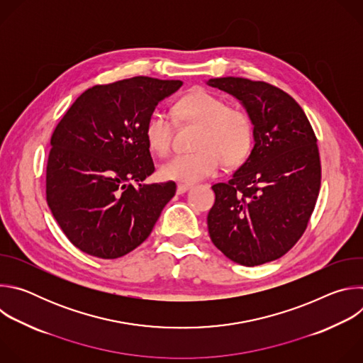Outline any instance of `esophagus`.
<instances>
[{
	"instance_id": "esophagus-1",
	"label": "esophagus",
	"mask_w": 363,
	"mask_h": 363,
	"mask_svg": "<svg viewBox=\"0 0 363 363\" xmlns=\"http://www.w3.org/2000/svg\"><path fill=\"white\" fill-rule=\"evenodd\" d=\"M191 188H192V185H188V184H178L177 192H178V194H185V192L189 191Z\"/></svg>"
}]
</instances>
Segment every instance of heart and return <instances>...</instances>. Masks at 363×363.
I'll return each instance as SVG.
<instances>
[{
	"label": "heart",
	"instance_id": "1",
	"mask_svg": "<svg viewBox=\"0 0 363 363\" xmlns=\"http://www.w3.org/2000/svg\"><path fill=\"white\" fill-rule=\"evenodd\" d=\"M174 113L178 122L199 125L195 140L196 150L177 155L162 164L160 172L167 181L194 184L216 175L223 162L228 167L241 164L251 152L254 123L247 111L227 106L223 97L195 87L182 96ZM145 138L149 147L164 157L171 149L172 122L161 112H153L145 123Z\"/></svg>",
	"mask_w": 363,
	"mask_h": 363
}]
</instances>
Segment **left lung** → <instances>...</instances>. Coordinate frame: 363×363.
Here are the masks:
<instances>
[{
	"mask_svg": "<svg viewBox=\"0 0 363 363\" xmlns=\"http://www.w3.org/2000/svg\"><path fill=\"white\" fill-rule=\"evenodd\" d=\"M233 94L254 123V146L228 182L213 185L208 213L214 245L241 266L284 255L303 235L320 189L318 139L298 103L266 82L220 77L206 82Z\"/></svg>",
	"mask_w": 363,
	"mask_h": 363,
	"instance_id": "8db88e82",
	"label": "left lung"
}]
</instances>
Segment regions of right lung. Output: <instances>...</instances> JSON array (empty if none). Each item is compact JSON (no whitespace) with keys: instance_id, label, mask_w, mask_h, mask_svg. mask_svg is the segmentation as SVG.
<instances>
[{"instance_id":"obj_1","label":"right lung","mask_w":363,"mask_h":363,"mask_svg":"<svg viewBox=\"0 0 363 363\" xmlns=\"http://www.w3.org/2000/svg\"><path fill=\"white\" fill-rule=\"evenodd\" d=\"M181 80L138 76L82 93L51 135L47 203L70 242L119 258L150 234L175 182L143 184L155 165L145 123ZM138 186L135 187L134 184Z\"/></svg>"}]
</instances>
